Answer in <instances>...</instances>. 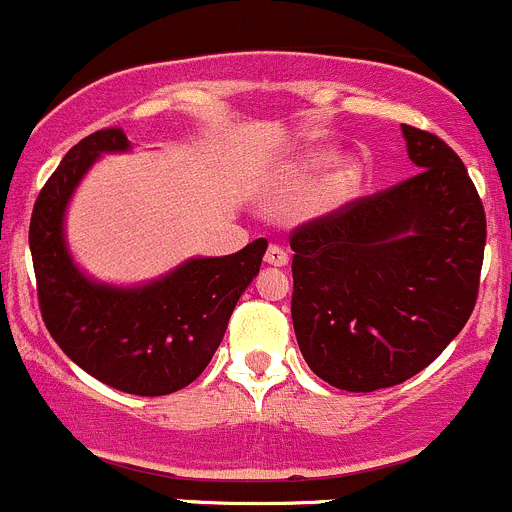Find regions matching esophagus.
I'll list each match as a JSON object with an SVG mask.
<instances>
[{"label":"esophagus","instance_id":"esophagus-1","mask_svg":"<svg viewBox=\"0 0 512 512\" xmlns=\"http://www.w3.org/2000/svg\"><path fill=\"white\" fill-rule=\"evenodd\" d=\"M266 263H271V266H286L288 263V254L281 249V246L271 244L266 249Z\"/></svg>","mask_w":512,"mask_h":512}]
</instances>
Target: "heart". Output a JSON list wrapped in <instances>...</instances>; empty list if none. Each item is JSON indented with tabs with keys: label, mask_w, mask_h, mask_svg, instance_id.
Instances as JSON below:
<instances>
[{
	"label": "heart",
	"mask_w": 512,
	"mask_h": 512,
	"mask_svg": "<svg viewBox=\"0 0 512 512\" xmlns=\"http://www.w3.org/2000/svg\"><path fill=\"white\" fill-rule=\"evenodd\" d=\"M333 149H313L308 151V154H303L301 159L296 161V166H293V176L296 179H308V176H316L321 174V171H326L328 166H331L333 161ZM363 179V166L358 164L356 159H341L336 164V169H333L331 179H328V194L333 196V199H343V196H348L351 191H356V186L361 184Z\"/></svg>",
	"instance_id": "heart-1"
}]
</instances>
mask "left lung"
<instances>
[{"mask_svg":"<svg viewBox=\"0 0 512 512\" xmlns=\"http://www.w3.org/2000/svg\"><path fill=\"white\" fill-rule=\"evenodd\" d=\"M418 174L291 231V318L308 368L371 393L421 373L478 301L485 209L460 156L403 124Z\"/></svg>","mask_w":512,"mask_h":512,"instance_id":"1","label":"left lung"}]
</instances>
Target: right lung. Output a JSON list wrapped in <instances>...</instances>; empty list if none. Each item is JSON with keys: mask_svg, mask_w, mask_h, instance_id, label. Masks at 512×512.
<instances>
[{"mask_svg": "<svg viewBox=\"0 0 512 512\" xmlns=\"http://www.w3.org/2000/svg\"><path fill=\"white\" fill-rule=\"evenodd\" d=\"M129 149L109 126L67 151L34 201L29 249L44 326L89 376L134 396H166L194 383L224 338L236 301L261 268L266 239L219 258H191L141 288L94 283L64 246V209L104 151Z\"/></svg>", "mask_w": 512, "mask_h": 512, "instance_id": "right-lung-1", "label": "right lung"}]
</instances>
